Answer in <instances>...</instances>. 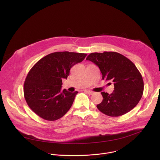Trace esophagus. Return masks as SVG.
Masks as SVG:
<instances>
[{"label":"esophagus","mask_w":160,"mask_h":160,"mask_svg":"<svg viewBox=\"0 0 160 160\" xmlns=\"http://www.w3.org/2000/svg\"><path fill=\"white\" fill-rule=\"evenodd\" d=\"M85 92H86L87 94H88L89 95H92L94 92L92 90H85Z\"/></svg>","instance_id":"1"}]
</instances>
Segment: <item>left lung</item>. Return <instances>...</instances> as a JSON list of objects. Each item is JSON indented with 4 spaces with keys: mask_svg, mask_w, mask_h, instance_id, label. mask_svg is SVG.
Here are the masks:
<instances>
[{
    "mask_svg": "<svg viewBox=\"0 0 160 160\" xmlns=\"http://www.w3.org/2000/svg\"><path fill=\"white\" fill-rule=\"evenodd\" d=\"M96 64L102 79L114 83L111 94L102 92V101L98 109L109 117H120L134 108L144 91L142 77L135 65L127 58L116 52L90 53L86 58ZM109 83L111 84L109 82Z\"/></svg>",
    "mask_w": 160,
    "mask_h": 160,
    "instance_id": "obj_1",
    "label": "left lung"
}]
</instances>
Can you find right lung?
Returning <instances> with one entry per match:
<instances>
[{
	"instance_id": "add662e5",
	"label": "right lung",
	"mask_w": 160,
	"mask_h": 160,
	"mask_svg": "<svg viewBox=\"0 0 160 160\" xmlns=\"http://www.w3.org/2000/svg\"><path fill=\"white\" fill-rule=\"evenodd\" d=\"M87 54L56 52L40 59L29 71L24 83V97L30 108L40 118L57 120L69 110L78 92L61 90L62 79Z\"/></svg>"
}]
</instances>
